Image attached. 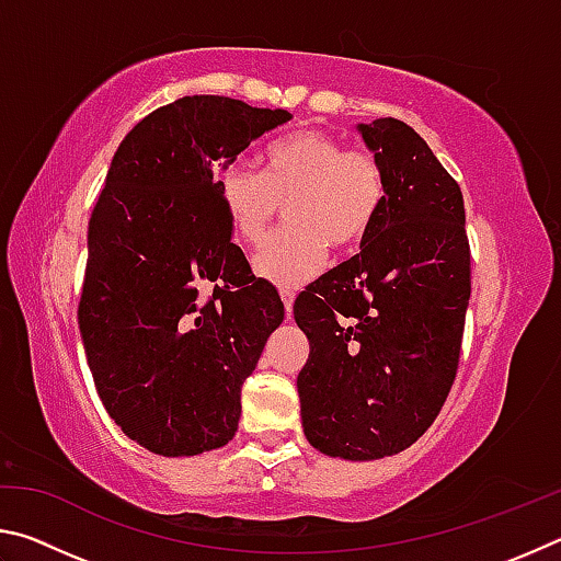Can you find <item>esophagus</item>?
I'll use <instances>...</instances> for the list:
<instances>
[{"mask_svg":"<svg viewBox=\"0 0 561 561\" xmlns=\"http://www.w3.org/2000/svg\"><path fill=\"white\" fill-rule=\"evenodd\" d=\"M282 301H284V309H287V319H291V304H294V291L289 289H282Z\"/></svg>","mask_w":561,"mask_h":561,"instance_id":"1","label":"esophagus"}]
</instances>
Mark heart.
<instances>
[{
    "label": "heart",
    "instance_id": "obj_1",
    "mask_svg": "<svg viewBox=\"0 0 561 561\" xmlns=\"http://www.w3.org/2000/svg\"><path fill=\"white\" fill-rule=\"evenodd\" d=\"M217 197L234 234L257 242L279 203L287 230L254 254L257 277L297 289L317 277L331 250H348L371 230L386 203V175L376 156L346 150L319 130L289 133L267 146L262 173L242 160L217 173Z\"/></svg>",
    "mask_w": 561,
    "mask_h": 561
}]
</instances>
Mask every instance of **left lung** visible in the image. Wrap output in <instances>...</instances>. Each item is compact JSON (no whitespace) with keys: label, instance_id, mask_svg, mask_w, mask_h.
Instances as JSON below:
<instances>
[{"label":"left lung","instance_id":"obj_1","mask_svg":"<svg viewBox=\"0 0 561 561\" xmlns=\"http://www.w3.org/2000/svg\"><path fill=\"white\" fill-rule=\"evenodd\" d=\"M356 130L383 168L386 203L360 252L294 301L309 339L297 388L319 453L378 460L411 448L450 393L470 247L460 187L428 144L396 118Z\"/></svg>","mask_w":561,"mask_h":561}]
</instances>
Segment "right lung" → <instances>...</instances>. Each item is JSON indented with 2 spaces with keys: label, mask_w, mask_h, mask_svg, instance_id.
Returning <instances> with one entry per match:
<instances>
[{
  "label": "right lung",
  "mask_w": 561,
  "mask_h": 561,
  "mask_svg": "<svg viewBox=\"0 0 561 561\" xmlns=\"http://www.w3.org/2000/svg\"><path fill=\"white\" fill-rule=\"evenodd\" d=\"M291 121L227 96H185L121 140L89 222L79 329L118 428L165 458L230 443L242 383L284 319L217 197V170Z\"/></svg>",
  "instance_id": "right-lung-1"
}]
</instances>
